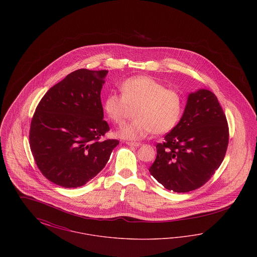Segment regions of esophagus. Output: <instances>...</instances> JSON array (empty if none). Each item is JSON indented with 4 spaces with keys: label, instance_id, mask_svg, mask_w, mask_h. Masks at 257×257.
Wrapping results in <instances>:
<instances>
[{
    "label": "esophagus",
    "instance_id": "34e87169",
    "mask_svg": "<svg viewBox=\"0 0 257 257\" xmlns=\"http://www.w3.org/2000/svg\"><path fill=\"white\" fill-rule=\"evenodd\" d=\"M127 145H128V146H130V147H138L141 146V144H140V143H136V142H128V143H127Z\"/></svg>",
    "mask_w": 257,
    "mask_h": 257
}]
</instances>
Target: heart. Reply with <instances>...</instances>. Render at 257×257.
<instances>
[{
    "label": "heart",
    "instance_id": "obj_1",
    "mask_svg": "<svg viewBox=\"0 0 257 257\" xmlns=\"http://www.w3.org/2000/svg\"><path fill=\"white\" fill-rule=\"evenodd\" d=\"M121 94L110 93L104 102V110L112 122H125L131 108L136 119L119 130L118 135L127 140H142L148 135L171 132L178 124L184 110L182 94L167 88L149 76L131 77L120 85Z\"/></svg>",
    "mask_w": 257,
    "mask_h": 257
}]
</instances>
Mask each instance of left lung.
I'll return each mask as SVG.
<instances>
[{
    "label": "left lung",
    "mask_w": 257,
    "mask_h": 257,
    "mask_svg": "<svg viewBox=\"0 0 257 257\" xmlns=\"http://www.w3.org/2000/svg\"><path fill=\"white\" fill-rule=\"evenodd\" d=\"M229 141L226 116L208 89L191 93L183 116L165 142L157 144L151 175L166 189L188 193L200 188L219 169Z\"/></svg>",
    "instance_id": "left-lung-1"
}]
</instances>
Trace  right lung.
I'll list each match as a JSON object with an SVG mask.
<instances>
[{
  "label": "right lung",
  "instance_id": "1",
  "mask_svg": "<svg viewBox=\"0 0 257 257\" xmlns=\"http://www.w3.org/2000/svg\"><path fill=\"white\" fill-rule=\"evenodd\" d=\"M108 70L78 69L52 86L31 121L30 147L38 170L56 185L77 188L96 176L119 142L110 130L101 88Z\"/></svg>",
  "mask_w": 257,
  "mask_h": 257
}]
</instances>
